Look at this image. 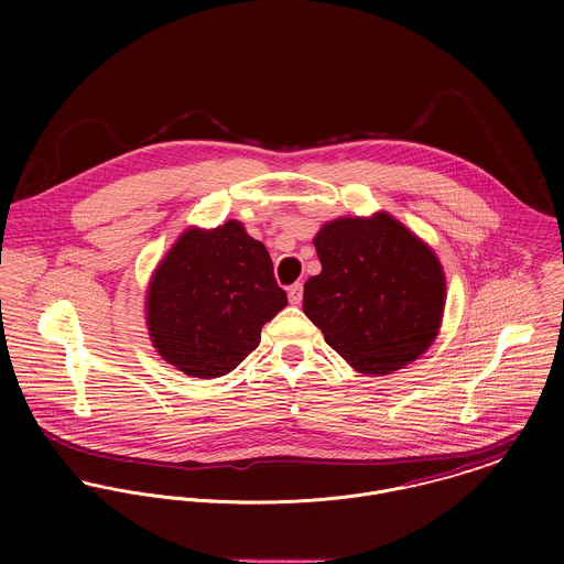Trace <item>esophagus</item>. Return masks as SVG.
Listing matches in <instances>:
<instances>
[{
  "label": "esophagus",
  "mask_w": 564,
  "mask_h": 564,
  "mask_svg": "<svg viewBox=\"0 0 564 564\" xmlns=\"http://www.w3.org/2000/svg\"><path fill=\"white\" fill-rule=\"evenodd\" d=\"M302 295H304V286H302V282H295L293 286H289V302H291L293 306L302 304Z\"/></svg>",
  "instance_id": "obj_1"
}]
</instances>
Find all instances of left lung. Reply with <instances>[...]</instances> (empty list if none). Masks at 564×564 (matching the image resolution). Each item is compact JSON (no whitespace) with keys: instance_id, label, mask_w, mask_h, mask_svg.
Segmentation results:
<instances>
[{"instance_id":"left-lung-1","label":"left lung","mask_w":564,"mask_h":564,"mask_svg":"<svg viewBox=\"0 0 564 564\" xmlns=\"http://www.w3.org/2000/svg\"><path fill=\"white\" fill-rule=\"evenodd\" d=\"M315 247L322 273L304 284V313L356 371L389 376L434 343L445 273L430 245L395 217L334 219Z\"/></svg>"}]
</instances>
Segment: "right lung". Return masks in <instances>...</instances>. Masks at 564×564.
<instances>
[{
    "label": "right lung",
    "mask_w": 564,
    "mask_h": 564,
    "mask_svg": "<svg viewBox=\"0 0 564 564\" xmlns=\"http://www.w3.org/2000/svg\"><path fill=\"white\" fill-rule=\"evenodd\" d=\"M284 306L267 247L230 219L173 242L150 280L145 319L169 365L210 380L237 369Z\"/></svg>",
    "instance_id": "obj_1"
}]
</instances>
